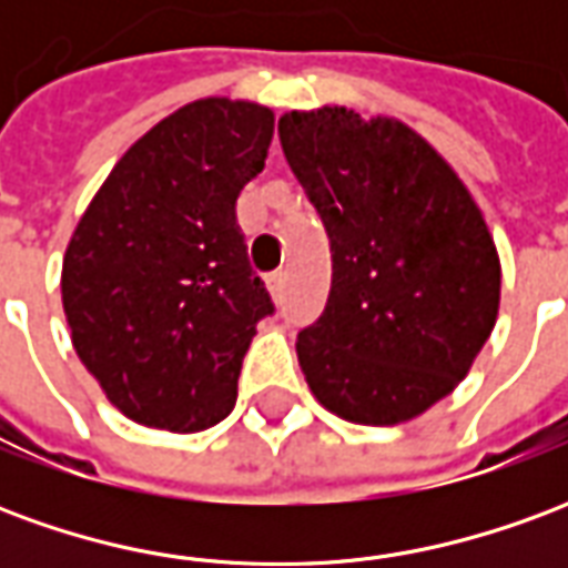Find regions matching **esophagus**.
<instances>
[{"label":"esophagus","instance_id":"1","mask_svg":"<svg viewBox=\"0 0 568 568\" xmlns=\"http://www.w3.org/2000/svg\"><path fill=\"white\" fill-rule=\"evenodd\" d=\"M267 288H271L273 297H283V292H285V273H273L271 280H267Z\"/></svg>","mask_w":568,"mask_h":568}]
</instances>
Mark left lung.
Listing matches in <instances>:
<instances>
[{
	"instance_id": "left-lung-1",
	"label": "left lung",
	"mask_w": 568,
	"mask_h": 568,
	"mask_svg": "<svg viewBox=\"0 0 568 568\" xmlns=\"http://www.w3.org/2000/svg\"><path fill=\"white\" fill-rule=\"evenodd\" d=\"M280 145L332 240L328 304L297 334L310 393L356 426L410 423L465 381L499 316L487 219L398 118L292 109Z\"/></svg>"
}]
</instances>
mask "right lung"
Masks as SVG:
<instances>
[{"label":"right lung","mask_w":568,"mask_h":568,"mask_svg":"<svg viewBox=\"0 0 568 568\" xmlns=\"http://www.w3.org/2000/svg\"><path fill=\"white\" fill-rule=\"evenodd\" d=\"M271 140V105H182L121 154L69 236L72 346L140 426L187 435L234 410L243 356L273 313L234 210Z\"/></svg>","instance_id":"add662e5"}]
</instances>
